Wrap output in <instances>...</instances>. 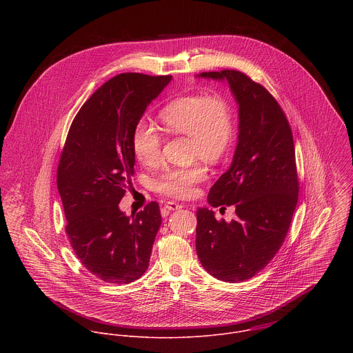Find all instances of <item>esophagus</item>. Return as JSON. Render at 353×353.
<instances>
[{"label":"esophagus","instance_id":"esophagus-1","mask_svg":"<svg viewBox=\"0 0 353 353\" xmlns=\"http://www.w3.org/2000/svg\"><path fill=\"white\" fill-rule=\"evenodd\" d=\"M164 208H165L167 210H176V209H181L182 205H179V203H176V202L174 201H167L164 203Z\"/></svg>","mask_w":353,"mask_h":353}]
</instances>
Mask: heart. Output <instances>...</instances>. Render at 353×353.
<instances>
[{"label":"heart","mask_w":353,"mask_h":353,"mask_svg":"<svg viewBox=\"0 0 353 353\" xmlns=\"http://www.w3.org/2000/svg\"><path fill=\"white\" fill-rule=\"evenodd\" d=\"M159 122L168 136H189L190 154L208 163H217L228 151L232 134V111L227 99L219 94H194L168 101L159 111ZM163 134L151 123L140 121L132 133L136 159L147 167L157 165L163 159ZM206 179L201 163L190 167L165 170L154 181V189L168 197L188 199L197 185Z\"/></svg>","instance_id":"1"}]
</instances>
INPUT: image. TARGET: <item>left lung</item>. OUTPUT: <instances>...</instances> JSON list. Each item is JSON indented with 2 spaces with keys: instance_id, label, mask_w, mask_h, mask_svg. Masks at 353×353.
Wrapping results in <instances>:
<instances>
[{
  "instance_id": "obj_1",
  "label": "left lung",
  "mask_w": 353,
  "mask_h": 353,
  "mask_svg": "<svg viewBox=\"0 0 353 353\" xmlns=\"http://www.w3.org/2000/svg\"><path fill=\"white\" fill-rule=\"evenodd\" d=\"M227 80L239 104V134L234 160L210 188V206L235 205L236 219L216 220L197 210L196 250L208 273L241 283L261 272L280 250L299 197L294 136L277 101L239 70L203 72Z\"/></svg>"
}]
</instances>
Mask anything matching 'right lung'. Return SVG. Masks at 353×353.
<instances>
[{
  "label": "right lung",
  "instance_id": "right-lung-1",
  "mask_svg": "<svg viewBox=\"0 0 353 353\" xmlns=\"http://www.w3.org/2000/svg\"><path fill=\"white\" fill-rule=\"evenodd\" d=\"M171 79L143 73L110 79L81 105L59 157L66 235L85 269L104 283L129 284L150 265L161 224L159 203L132 217L118 203L134 175L133 129Z\"/></svg>",
  "mask_w": 353,
  "mask_h": 353
}]
</instances>
